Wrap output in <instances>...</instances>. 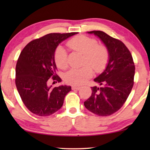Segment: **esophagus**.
I'll return each mask as SVG.
<instances>
[{"mask_svg": "<svg viewBox=\"0 0 150 150\" xmlns=\"http://www.w3.org/2000/svg\"><path fill=\"white\" fill-rule=\"evenodd\" d=\"M71 89H72L73 90H79L80 89H81V87H79V86H72Z\"/></svg>", "mask_w": 150, "mask_h": 150, "instance_id": "1", "label": "esophagus"}]
</instances>
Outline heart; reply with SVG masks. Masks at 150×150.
I'll list each match as a JSON object with an SVG mask.
<instances>
[{
  "label": "heart",
  "instance_id": "1",
  "mask_svg": "<svg viewBox=\"0 0 150 150\" xmlns=\"http://www.w3.org/2000/svg\"><path fill=\"white\" fill-rule=\"evenodd\" d=\"M67 46L75 52L84 54L83 65L82 68H73L65 75V81L71 85H80L93 76V69L97 72L105 68L108 61V49L103 45L98 44L96 39L86 35L76 36L67 43ZM54 61L57 66L65 69L68 65L67 54L62 46H59L54 52Z\"/></svg>",
  "mask_w": 150,
  "mask_h": 150
}]
</instances>
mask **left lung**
Listing matches in <instances>:
<instances>
[{
	"mask_svg": "<svg viewBox=\"0 0 150 150\" xmlns=\"http://www.w3.org/2000/svg\"><path fill=\"white\" fill-rule=\"evenodd\" d=\"M87 33L99 38L108 49L109 57L106 69L94 79L100 87H91V95L84 105L97 115L108 116L120 109L130 93L134 63L130 52L120 40L100 30Z\"/></svg>",
	"mask_w": 150,
	"mask_h": 150,
	"instance_id": "1",
	"label": "left lung"
}]
</instances>
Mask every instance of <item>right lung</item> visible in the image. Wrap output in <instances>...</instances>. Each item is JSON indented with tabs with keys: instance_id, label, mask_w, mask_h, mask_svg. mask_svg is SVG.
<instances>
[{
	"instance_id": "1",
	"label": "right lung",
	"mask_w": 150,
	"mask_h": 150,
	"mask_svg": "<svg viewBox=\"0 0 150 150\" xmlns=\"http://www.w3.org/2000/svg\"><path fill=\"white\" fill-rule=\"evenodd\" d=\"M76 34H47L28 43L20 53L16 67V85L24 105L33 114L45 117L54 113L71 90L67 85L52 88L48 83L51 77L61 81L56 74L55 50L60 43Z\"/></svg>"
}]
</instances>
